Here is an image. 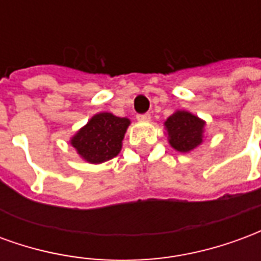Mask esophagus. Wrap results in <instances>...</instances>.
Instances as JSON below:
<instances>
[{
	"label": "esophagus",
	"instance_id": "esophagus-1",
	"mask_svg": "<svg viewBox=\"0 0 261 261\" xmlns=\"http://www.w3.org/2000/svg\"><path fill=\"white\" fill-rule=\"evenodd\" d=\"M137 120H138V121H149V120H151V114H138V116H137Z\"/></svg>",
	"mask_w": 261,
	"mask_h": 261
}]
</instances>
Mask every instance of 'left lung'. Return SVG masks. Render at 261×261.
Segmentation results:
<instances>
[{
	"instance_id": "left-lung-1",
	"label": "left lung",
	"mask_w": 261,
	"mask_h": 261,
	"mask_svg": "<svg viewBox=\"0 0 261 261\" xmlns=\"http://www.w3.org/2000/svg\"><path fill=\"white\" fill-rule=\"evenodd\" d=\"M164 125L168 142L177 152H192L204 141L205 121L187 110H176Z\"/></svg>"
}]
</instances>
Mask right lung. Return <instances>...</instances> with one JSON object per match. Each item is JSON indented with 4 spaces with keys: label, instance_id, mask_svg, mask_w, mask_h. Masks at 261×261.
I'll list each match as a JSON object with an SVG mask.
<instances>
[{
    "label": "right lung",
    "instance_id": "1",
    "mask_svg": "<svg viewBox=\"0 0 261 261\" xmlns=\"http://www.w3.org/2000/svg\"><path fill=\"white\" fill-rule=\"evenodd\" d=\"M130 124V119L127 117L100 112L92 116L88 123L69 138V144L80 158L88 164H103L119 155Z\"/></svg>",
    "mask_w": 261,
    "mask_h": 261
}]
</instances>
